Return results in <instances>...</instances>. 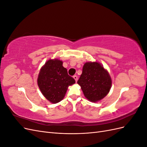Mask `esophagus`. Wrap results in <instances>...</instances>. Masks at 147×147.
<instances>
[{
  "mask_svg": "<svg viewBox=\"0 0 147 147\" xmlns=\"http://www.w3.org/2000/svg\"><path fill=\"white\" fill-rule=\"evenodd\" d=\"M74 77V80H75V82H77V80H78V77L77 76V75H74V76L73 77Z\"/></svg>",
  "mask_w": 147,
  "mask_h": 147,
  "instance_id": "esophagus-1",
  "label": "esophagus"
}]
</instances>
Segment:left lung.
Listing matches in <instances>:
<instances>
[{
  "label": "left lung",
  "mask_w": 147,
  "mask_h": 147,
  "mask_svg": "<svg viewBox=\"0 0 147 147\" xmlns=\"http://www.w3.org/2000/svg\"><path fill=\"white\" fill-rule=\"evenodd\" d=\"M112 78L104 66L97 62H87L77 82L84 97L90 102H97L109 94L112 87Z\"/></svg>",
  "instance_id": "obj_1"
}]
</instances>
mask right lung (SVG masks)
<instances>
[{
    "mask_svg": "<svg viewBox=\"0 0 147 147\" xmlns=\"http://www.w3.org/2000/svg\"><path fill=\"white\" fill-rule=\"evenodd\" d=\"M63 62L58 59L48 60L40 70L37 84L42 94L52 104L58 103L64 99L69 86L75 80L67 74Z\"/></svg>",
    "mask_w": 147,
    "mask_h": 147,
    "instance_id": "obj_1",
    "label": "right lung"
}]
</instances>
